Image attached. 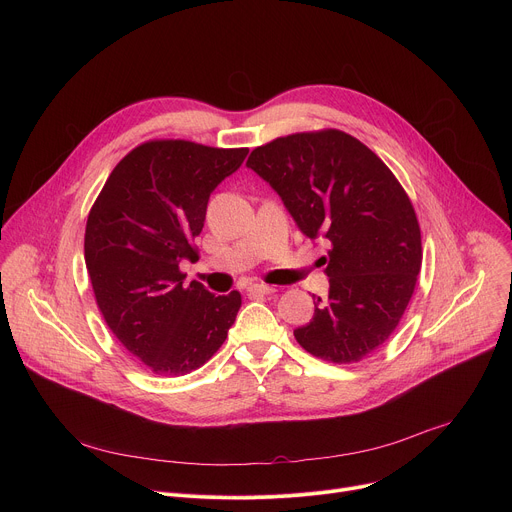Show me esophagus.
<instances>
[{
    "label": "esophagus",
    "mask_w": 512,
    "mask_h": 512,
    "mask_svg": "<svg viewBox=\"0 0 512 512\" xmlns=\"http://www.w3.org/2000/svg\"><path fill=\"white\" fill-rule=\"evenodd\" d=\"M273 291H275L273 285H265V283L249 285V294H253V296H269V294H273Z\"/></svg>",
    "instance_id": "esophagus-1"
}]
</instances>
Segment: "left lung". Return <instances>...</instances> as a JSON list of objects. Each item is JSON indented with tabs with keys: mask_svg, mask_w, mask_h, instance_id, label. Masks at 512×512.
I'll use <instances>...</instances> for the list:
<instances>
[{
	"mask_svg": "<svg viewBox=\"0 0 512 512\" xmlns=\"http://www.w3.org/2000/svg\"><path fill=\"white\" fill-rule=\"evenodd\" d=\"M281 196L300 231L330 243L328 298L300 346L328 362H358L399 326L421 269L415 208L385 162L340 129L277 137L247 160Z\"/></svg>",
	"mask_w": 512,
	"mask_h": 512,
	"instance_id": "obj_1",
	"label": "left lung"
}]
</instances>
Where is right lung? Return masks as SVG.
<instances>
[{
    "label": "right lung",
    "instance_id": "right-lung-1",
    "mask_svg": "<svg viewBox=\"0 0 512 512\" xmlns=\"http://www.w3.org/2000/svg\"><path fill=\"white\" fill-rule=\"evenodd\" d=\"M247 148H210L150 139L109 174L91 206L85 263L97 308L115 338L154 375L200 369L227 340L241 294L214 296L184 285L180 261L198 259L210 192L231 176Z\"/></svg>",
    "mask_w": 512,
    "mask_h": 512
}]
</instances>
